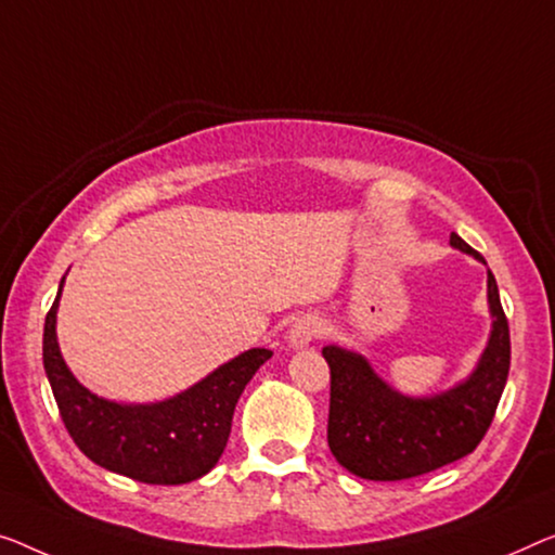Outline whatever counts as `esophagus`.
Wrapping results in <instances>:
<instances>
[{"mask_svg": "<svg viewBox=\"0 0 555 555\" xmlns=\"http://www.w3.org/2000/svg\"><path fill=\"white\" fill-rule=\"evenodd\" d=\"M321 334H324V324H321V319L306 313V317L296 319V324L292 326V334H288V338H292L294 346H306V344H311L313 338H319Z\"/></svg>", "mask_w": 555, "mask_h": 555, "instance_id": "obj_1", "label": "esophagus"}]
</instances>
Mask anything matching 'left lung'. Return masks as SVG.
Segmentation results:
<instances>
[{"instance_id": "obj_1", "label": "left lung", "mask_w": 555, "mask_h": 555, "mask_svg": "<svg viewBox=\"0 0 555 555\" xmlns=\"http://www.w3.org/2000/svg\"><path fill=\"white\" fill-rule=\"evenodd\" d=\"M456 249L474 254L459 234ZM493 331L468 382L434 399H406L374 374L359 353L326 346L331 371L328 449L353 476L403 481L424 476L476 451L499 409L511 369V334L499 286L489 271Z\"/></svg>"}]
</instances>
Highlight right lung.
Here are the masks:
<instances>
[{"label":"right lung","mask_w":555,"mask_h":555,"mask_svg":"<svg viewBox=\"0 0 555 555\" xmlns=\"http://www.w3.org/2000/svg\"><path fill=\"white\" fill-rule=\"evenodd\" d=\"M60 294L47 313L41 351L60 416L79 451L139 483L179 486L209 474L227 449L238 396L271 351H244L169 401L121 406L87 391L66 369L54 331Z\"/></svg>","instance_id":"1"}]
</instances>
